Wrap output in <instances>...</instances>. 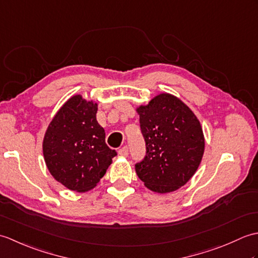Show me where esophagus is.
I'll return each instance as SVG.
<instances>
[{
  "instance_id": "1",
  "label": "esophagus",
  "mask_w": 258,
  "mask_h": 258,
  "mask_svg": "<svg viewBox=\"0 0 258 258\" xmlns=\"http://www.w3.org/2000/svg\"><path fill=\"white\" fill-rule=\"evenodd\" d=\"M118 154L122 156H127L128 155V147L127 146L120 147V149L118 150Z\"/></svg>"
}]
</instances>
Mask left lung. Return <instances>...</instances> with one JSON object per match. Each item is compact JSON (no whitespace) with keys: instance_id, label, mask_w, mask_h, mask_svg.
I'll use <instances>...</instances> for the list:
<instances>
[{"instance_id":"left-lung-1","label":"left lung","mask_w":258,"mask_h":258,"mask_svg":"<svg viewBox=\"0 0 258 258\" xmlns=\"http://www.w3.org/2000/svg\"><path fill=\"white\" fill-rule=\"evenodd\" d=\"M146 144L135 171L147 188L171 193L182 187L199 168L205 149L200 120L182 101L168 93L136 108Z\"/></svg>"}]
</instances>
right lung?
Returning a JSON list of instances; mask_svg holds the SVG:
<instances>
[{"mask_svg": "<svg viewBox=\"0 0 258 258\" xmlns=\"http://www.w3.org/2000/svg\"><path fill=\"white\" fill-rule=\"evenodd\" d=\"M96 113L97 103L74 95L58 109L43 140V155L52 176L80 193L95 187L116 155L105 143Z\"/></svg>", "mask_w": 258, "mask_h": 258, "instance_id": "1", "label": "right lung"}]
</instances>
